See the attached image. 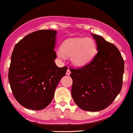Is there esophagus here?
<instances>
[{
    "instance_id": "obj_1",
    "label": "esophagus",
    "mask_w": 133,
    "mask_h": 133,
    "mask_svg": "<svg viewBox=\"0 0 133 133\" xmlns=\"http://www.w3.org/2000/svg\"><path fill=\"white\" fill-rule=\"evenodd\" d=\"M70 73H71V71L69 70V69H68V70H67V71H66V75H70Z\"/></svg>"
}]
</instances>
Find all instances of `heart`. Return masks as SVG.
<instances>
[{
	"instance_id": "obj_1",
	"label": "heart",
	"mask_w": 133,
	"mask_h": 133,
	"mask_svg": "<svg viewBox=\"0 0 133 133\" xmlns=\"http://www.w3.org/2000/svg\"><path fill=\"white\" fill-rule=\"evenodd\" d=\"M96 52L97 45L94 39L77 38L64 42L62 48L56 51V55L61 60H65L66 55L71 56V60L75 65L82 66L90 62Z\"/></svg>"
}]
</instances>
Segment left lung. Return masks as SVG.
Returning <instances> with one entry per match:
<instances>
[{
  "label": "left lung",
  "instance_id": "8db88e82",
  "mask_svg": "<svg viewBox=\"0 0 133 133\" xmlns=\"http://www.w3.org/2000/svg\"><path fill=\"white\" fill-rule=\"evenodd\" d=\"M91 35L96 42L97 53L90 63L69 70L73 101L82 110L97 112L111 105L120 92L124 60L114 45L100 36Z\"/></svg>",
  "mask_w": 133,
  "mask_h": 133
}]
</instances>
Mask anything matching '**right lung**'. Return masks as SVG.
<instances>
[{"mask_svg": "<svg viewBox=\"0 0 133 133\" xmlns=\"http://www.w3.org/2000/svg\"><path fill=\"white\" fill-rule=\"evenodd\" d=\"M56 32L40 30L28 34L15 45L11 54L8 80L11 91L24 107L39 110L54 97L68 67L58 68L54 50Z\"/></svg>", "mask_w": 133, "mask_h": 133, "instance_id": "right-lung-1", "label": "right lung"}]
</instances>
